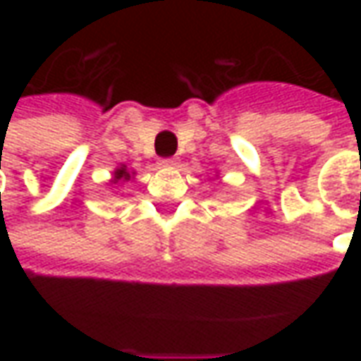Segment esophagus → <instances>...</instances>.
<instances>
[{"label":"esophagus","mask_w":361,"mask_h":361,"mask_svg":"<svg viewBox=\"0 0 361 361\" xmlns=\"http://www.w3.org/2000/svg\"><path fill=\"white\" fill-rule=\"evenodd\" d=\"M158 166L160 168H172V166H176V158H160Z\"/></svg>","instance_id":"34e87169"}]
</instances>
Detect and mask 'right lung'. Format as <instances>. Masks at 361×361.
<instances>
[{"label":"right lung","mask_w":361,"mask_h":361,"mask_svg":"<svg viewBox=\"0 0 361 361\" xmlns=\"http://www.w3.org/2000/svg\"><path fill=\"white\" fill-rule=\"evenodd\" d=\"M116 180H129V173H127L126 168H119L116 172Z\"/></svg>","instance_id":"1"}]
</instances>
